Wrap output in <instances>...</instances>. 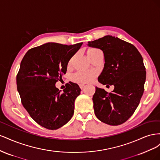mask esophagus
Instances as JSON below:
<instances>
[{
	"mask_svg": "<svg viewBox=\"0 0 160 160\" xmlns=\"http://www.w3.org/2000/svg\"><path fill=\"white\" fill-rule=\"evenodd\" d=\"M84 86H85L84 84H80V85H79V87H80V88H81V89L84 88Z\"/></svg>",
	"mask_w": 160,
	"mask_h": 160,
	"instance_id": "34e87169",
	"label": "esophagus"
}]
</instances>
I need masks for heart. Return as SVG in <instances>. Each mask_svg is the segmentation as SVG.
<instances>
[{"instance_id": "obj_1", "label": "heart", "mask_w": 160, "mask_h": 160, "mask_svg": "<svg viewBox=\"0 0 160 160\" xmlns=\"http://www.w3.org/2000/svg\"><path fill=\"white\" fill-rule=\"evenodd\" d=\"M101 51L99 49L96 48H91L88 51V55L90 57L94 55L97 52ZM72 61V59L69 61V65ZM96 72L94 71H79L72 76V80L77 83L85 84L87 83H89L93 81L96 77Z\"/></svg>"}]
</instances>
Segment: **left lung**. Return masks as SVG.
<instances>
[{
	"label": "left lung",
	"instance_id": "left-lung-1",
	"mask_svg": "<svg viewBox=\"0 0 160 160\" xmlns=\"http://www.w3.org/2000/svg\"><path fill=\"white\" fill-rule=\"evenodd\" d=\"M88 46L103 52L105 64L99 82L115 87L112 93L96 87L95 114L106 124H122L133 114L143 93L146 71L142 56L132 44L111 35L89 41Z\"/></svg>",
	"mask_w": 160,
	"mask_h": 160
}]
</instances>
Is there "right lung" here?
Segmentation results:
<instances>
[{
	"label": "right lung",
	"instance_id": "add662e5",
	"mask_svg": "<svg viewBox=\"0 0 160 160\" xmlns=\"http://www.w3.org/2000/svg\"><path fill=\"white\" fill-rule=\"evenodd\" d=\"M82 44L47 42L28 50L21 61L17 85L22 104L33 120L46 129L60 128L74 113L79 86L70 81L61 93L55 83L66 73L69 60Z\"/></svg>",
	"mask_w": 160,
	"mask_h": 160
}]
</instances>
